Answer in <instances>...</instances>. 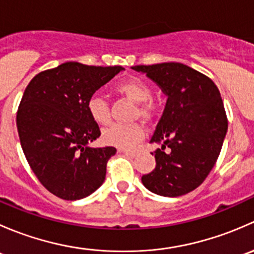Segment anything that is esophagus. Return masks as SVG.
<instances>
[{
	"label": "esophagus",
	"instance_id": "1",
	"mask_svg": "<svg viewBox=\"0 0 254 254\" xmlns=\"http://www.w3.org/2000/svg\"><path fill=\"white\" fill-rule=\"evenodd\" d=\"M120 153H124V155L129 156V157H135L136 156V151H129V150H123V148H119Z\"/></svg>",
	"mask_w": 254,
	"mask_h": 254
}]
</instances>
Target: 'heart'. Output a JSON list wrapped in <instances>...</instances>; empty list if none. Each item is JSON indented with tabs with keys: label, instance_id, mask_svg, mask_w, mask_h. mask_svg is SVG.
<instances>
[{
	"label": "heart",
	"instance_id": "obj_1",
	"mask_svg": "<svg viewBox=\"0 0 254 254\" xmlns=\"http://www.w3.org/2000/svg\"><path fill=\"white\" fill-rule=\"evenodd\" d=\"M118 93L127 97L137 103L136 115L142 119H151L156 113V104L151 101L152 89L142 78L130 77L118 82L114 87ZM87 112L89 118L99 125L108 124L111 120L109 104L103 97L93 94L87 101ZM145 137V130L140 124H113L102 132V140L106 145L119 148H131Z\"/></svg>",
	"mask_w": 254,
	"mask_h": 254
}]
</instances>
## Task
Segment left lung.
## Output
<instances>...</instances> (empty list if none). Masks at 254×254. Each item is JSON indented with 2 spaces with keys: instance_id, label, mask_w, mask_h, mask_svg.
Returning <instances> with one entry per match:
<instances>
[{
  "instance_id": "obj_1",
  "label": "left lung",
  "mask_w": 254,
  "mask_h": 254,
  "mask_svg": "<svg viewBox=\"0 0 254 254\" xmlns=\"http://www.w3.org/2000/svg\"><path fill=\"white\" fill-rule=\"evenodd\" d=\"M168 97L150 142L161 143L156 167L141 177L152 193L179 196L198 188L212 170L227 131V117L216 84L181 63L132 66Z\"/></svg>"
}]
</instances>
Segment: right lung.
I'll use <instances>...</instances> for the list:
<instances>
[{"label":"right lung","instance_id":"obj_1","mask_svg":"<svg viewBox=\"0 0 254 254\" xmlns=\"http://www.w3.org/2000/svg\"><path fill=\"white\" fill-rule=\"evenodd\" d=\"M122 70L70 61L38 73L23 93L17 112L23 152L40 183L64 200L86 198L106 179L117 148L88 146L101 130L87 101Z\"/></svg>","mask_w":254,"mask_h":254}]
</instances>
